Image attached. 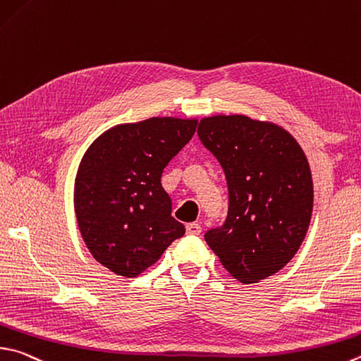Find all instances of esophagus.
<instances>
[{
  "instance_id": "obj_1",
  "label": "esophagus",
  "mask_w": 361,
  "mask_h": 361,
  "mask_svg": "<svg viewBox=\"0 0 361 361\" xmlns=\"http://www.w3.org/2000/svg\"><path fill=\"white\" fill-rule=\"evenodd\" d=\"M202 232V227L199 224H195V222H191V224L186 226V233L189 235H200Z\"/></svg>"
}]
</instances>
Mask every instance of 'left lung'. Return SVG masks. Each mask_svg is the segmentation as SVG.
Masks as SVG:
<instances>
[{
  "label": "left lung",
  "instance_id": "left-lung-1",
  "mask_svg": "<svg viewBox=\"0 0 361 361\" xmlns=\"http://www.w3.org/2000/svg\"><path fill=\"white\" fill-rule=\"evenodd\" d=\"M197 133L228 188L227 219L205 241L235 279L259 283L289 264L306 237L314 202L310 162L273 121L213 115L202 118Z\"/></svg>",
  "mask_w": 361,
  "mask_h": 361
}]
</instances>
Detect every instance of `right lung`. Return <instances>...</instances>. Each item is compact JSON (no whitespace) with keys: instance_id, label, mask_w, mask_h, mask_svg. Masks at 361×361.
<instances>
[{"instance_id":"1","label":"right lung","mask_w":361,"mask_h":361,"mask_svg":"<svg viewBox=\"0 0 361 361\" xmlns=\"http://www.w3.org/2000/svg\"><path fill=\"white\" fill-rule=\"evenodd\" d=\"M195 128L197 118L178 116L116 124L91 143L78 164V231L91 255L118 276H139L185 235V226L172 218L161 176Z\"/></svg>"}]
</instances>
